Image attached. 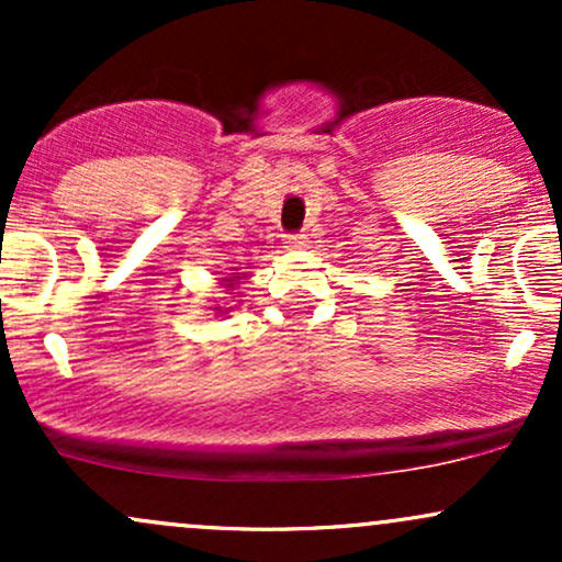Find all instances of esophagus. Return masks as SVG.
Listing matches in <instances>:
<instances>
[{
  "instance_id": "1",
  "label": "esophagus",
  "mask_w": 562,
  "mask_h": 562,
  "mask_svg": "<svg viewBox=\"0 0 562 562\" xmlns=\"http://www.w3.org/2000/svg\"><path fill=\"white\" fill-rule=\"evenodd\" d=\"M285 245L290 250H301V248H306V245H308V237L306 235H288Z\"/></svg>"
}]
</instances>
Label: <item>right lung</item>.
<instances>
[{
	"label": "right lung",
	"instance_id": "1",
	"mask_svg": "<svg viewBox=\"0 0 562 562\" xmlns=\"http://www.w3.org/2000/svg\"><path fill=\"white\" fill-rule=\"evenodd\" d=\"M240 280H245V272H237V269H229V274L222 277V288H224V290H235L237 285H240ZM227 312H229V308L214 306L216 317H224V314H227Z\"/></svg>",
	"mask_w": 562,
	"mask_h": 562
}]
</instances>
